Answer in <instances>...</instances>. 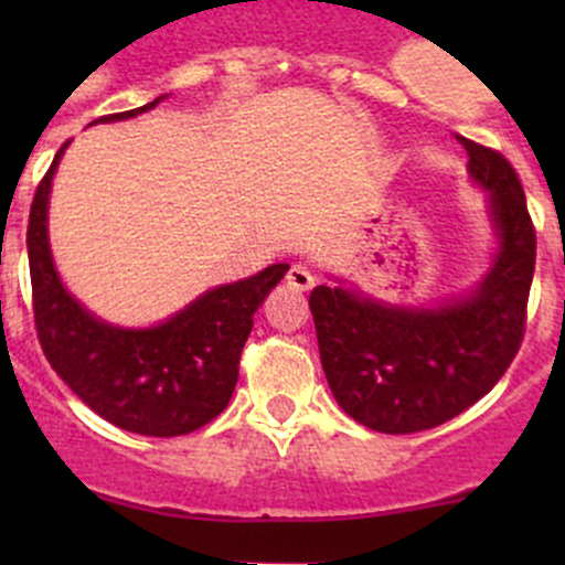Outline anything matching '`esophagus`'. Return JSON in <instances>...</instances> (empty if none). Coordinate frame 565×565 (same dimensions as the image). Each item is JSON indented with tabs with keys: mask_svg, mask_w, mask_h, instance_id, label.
Instances as JSON below:
<instances>
[{
	"mask_svg": "<svg viewBox=\"0 0 565 565\" xmlns=\"http://www.w3.org/2000/svg\"><path fill=\"white\" fill-rule=\"evenodd\" d=\"M287 287H292L295 292H309L315 287V276H311L309 267L292 265L287 273Z\"/></svg>",
	"mask_w": 565,
	"mask_h": 565,
	"instance_id": "1",
	"label": "esophagus"
}]
</instances>
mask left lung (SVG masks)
<instances>
[{
	"label": "left lung",
	"instance_id": "8db88e82",
	"mask_svg": "<svg viewBox=\"0 0 565 565\" xmlns=\"http://www.w3.org/2000/svg\"><path fill=\"white\" fill-rule=\"evenodd\" d=\"M467 172L489 193L498 254L465 298L435 309L391 306L358 289L315 287L319 358L335 402L385 435L435 429L494 388L520 352L535 270V230L514 167L459 136Z\"/></svg>",
	"mask_w": 565,
	"mask_h": 565
}]
</instances>
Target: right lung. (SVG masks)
I'll list each match as a JSON object with an SVG mask.
<instances>
[{"label": "right lung", "mask_w": 565, "mask_h": 565, "mask_svg": "<svg viewBox=\"0 0 565 565\" xmlns=\"http://www.w3.org/2000/svg\"><path fill=\"white\" fill-rule=\"evenodd\" d=\"M161 104L108 114L117 122ZM40 180L26 226L32 309L51 369L108 424L147 437H180L224 413L237 385V366L254 311L289 270L270 265L243 281L207 289L152 328H117L89 315L60 281L49 246V193L65 147Z\"/></svg>", "instance_id": "1"}]
</instances>
